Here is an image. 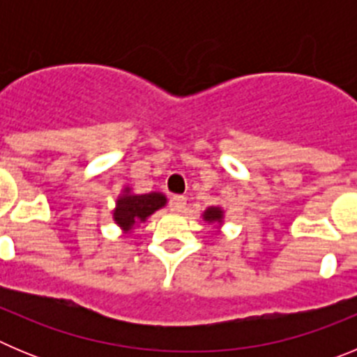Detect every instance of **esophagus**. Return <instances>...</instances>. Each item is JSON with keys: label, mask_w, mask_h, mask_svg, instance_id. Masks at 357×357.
I'll list each match as a JSON object with an SVG mask.
<instances>
[{"label": "esophagus", "mask_w": 357, "mask_h": 357, "mask_svg": "<svg viewBox=\"0 0 357 357\" xmlns=\"http://www.w3.org/2000/svg\"><path fill=\"white\" fill-rule=\"evenodd\" d=\"M169 207H172V211H175V213H182V211L185 209V198L181 197V195H175V197L169 200Z\"/></svg>", "instance_id": "obj_1"}]
</instances>
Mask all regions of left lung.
<instances>
[{
	"instance_id": "1",
	"label": "left lung",
	"mask_w": 357,
	"mask_h": 357,
	"mask_svg": "<svg viewBox=\"0 0 357 357\" xmlns=\"http://www.w3.org/2000/svg\"><path fill=\"white\" fill-rule=\"evenodd\" d=\"M204 220H206L207 223H220L222 225L223 222V209L222 207H209V209L204 211Z\"/></svg>"
}]
</instances>
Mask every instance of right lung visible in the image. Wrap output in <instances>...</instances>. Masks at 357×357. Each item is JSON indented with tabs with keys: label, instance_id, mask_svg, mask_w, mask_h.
Masks as SVG:
<instances>
[{
	"label": "right lung",
	"instance_id": "1",
	"mask_svg": "<svg viewBox=\"0 0 357 357\" xmlns=\"http://www.w3.org/2000/svg\"><path fill=\"white\" fill-rule=\"evenodd\" d=\"M166 206V197L162 193L135 195L130 188L123 189V195L116 200V209L112 213L114 222L123 229V232H130L137 223L146 222V218Z\"/></svg>",
	"mask_w": 357,
	"mask_h": 357
}]
</instances>
